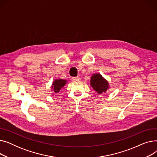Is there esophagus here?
I'll list each match as a JSON object with an SVG mask.
<instances>
[{"label": "esophagus", "instance_id": "esophagus-1", "mask_svg": "<svg viewBox=\"0 0 157 157\" xmlns=\"http://www.w3.org/2000/svg\"><path fill=\"white\" fill-rule=\"evenodd\" d=\"M80 79V76H77V77H73L72 78V81H78Z\"/></svg>", "mask_w": 157, "mask_h": 157}]
</instances>
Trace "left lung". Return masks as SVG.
Here are the masks:
<instances>
[{
    "mask_svg": "<svg viewBox=\"0 0 157 157\" xmlns=\"http://www.w3.org/2000/svg\"><path fill=\"white\" fill-rule=\"evenodd\" d=\"M90 85L98 94L104 93L109 89V83L99 74H95L91 77Z\"/></svg>",
    "mask_w": 157,
    "mask_h": 157,
    "instance_id": "left-lung-1",
    "label": "left lung"
}]
</instances>
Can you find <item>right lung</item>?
Here are the masks:
<instances>
[{
	"label": "right lung",
	"instance_id": "right-lung-1",
	"mask_svg": "<svg viewBox=\"0 0 157 157\" xmlns=\"http://www.w3.org/2000/svg\"><path fill=\"white\" fill-rule=\"evenodd\" d=\"M66 82L67 81L66 80H63V79H56L53 81V85L52 86V88L53 89V90L54 91V92H55V94H57L60 91V90L65 86V85L66 84Z\"/></svg>",
	"mask_w": 157,
	"mask_h": 157
}]
</instances>
